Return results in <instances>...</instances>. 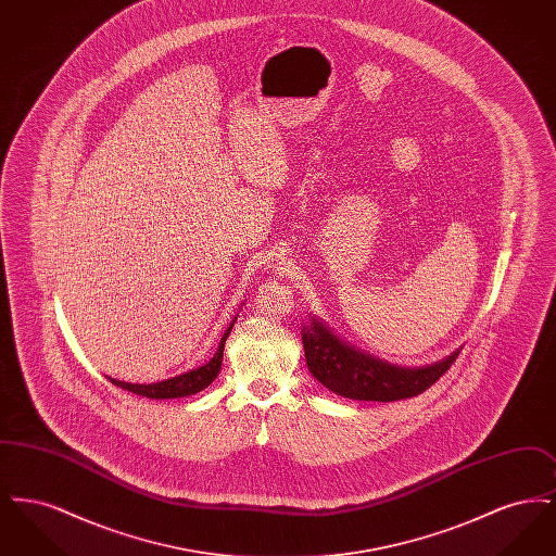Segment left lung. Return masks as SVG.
Masks as SVG:
<instances>
[{
	"label": "left lung",
	"mask_w": 556,
	"mask_h": 556,
	"mask_svg": "<svg viewBox=\"0 0 556 556\" xmlns=\"http://www.w3.org/2000/svg\"><path fill=\"white\" fill-rule=\"evenodd\" d=\"M302 344L308 369L327 390L338 396L372 402H394L424 394L458 358L456 350L448 358L429 367H396L345 344L318 318L302 329Z\"/></svg>",
	"instance_id": "1"
}]
</instances>
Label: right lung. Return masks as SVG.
Instances as JSON below:
<instances>
[{
  "instance_id": "add662e5",
  "label": "right lung",
  "mask_w": 556,
  "mask_h": 556,
  "mask_svg": "<svg viewBox=\"0 0 556 556\" xmlns=\"http://www.w3.org/2000/svg\"><path fill=\"white\" fill-rule=\"evenodd\" d=\"M238 318V317H236ZM236 318L233 323L227 327L225 336L220 338V344L218 350L214 352L211 361L204 365V367H198V369L187 370L179 377H170V379H164L159 383H127V381H118V379H112L108 377L116 388H123V390H129L137 396L152 397V400H168V397H186L191 394H198L202 392L204 388H208L212 381L216 379L218 370H220V363H223V350H225V342L236 325Z\"/></svg>"
}]
</instances>
